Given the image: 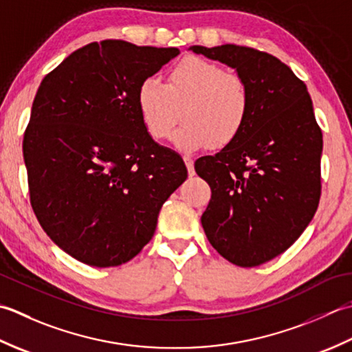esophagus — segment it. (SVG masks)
Masks as SVG:
<instances>
[{"mask_svg": "<svg viewBox=\"0 0 352 352\" xmlns=\"http://www.w3.org/2000/svg\"><path fill=\"white\" fill-rule=\"evenodd\" d=\"M184 161H185L186 168H188V175L190 176H195V161H192V157L184 156Z\"/></svg>", "mask_w": 352, "mask_h": 352, "instance_id": "1", "label": "esophagus"}]
</instances>
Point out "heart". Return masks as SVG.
<instances>
[{
    "mask_svg": "<svg viewBox=\"0 0 352 352\" xmlns=\"http://www.w3.org/2000/svg\"><path fill=\"white\" fill-rule=\"evenodd\" d=\"M136 107L155 140L170 135L181 107L182 126L173 133L179 150L225 147L245 129L250 113V89L240 76L202 57H185L170 69L167 82L147 77L136 89Z\"/></svg>",
    "mask_w": 352,
    "mask_h": 352,
    "instance_id": "heart-1",
    "label": "heart"
}]
</instances>
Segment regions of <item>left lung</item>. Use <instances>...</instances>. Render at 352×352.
I'll return each instance as SVG.
<instances>
[{
  "mask_svg": "<svg viewBox=\"0 0 352 352\" xmlns=\"http://www.w3.org/2000/svg\"><path fill=\"white\" fill-rule=\"evenodd\" d=\"M190 50L234 68L250 89L243 132L195 168L211 186L200 220L212 248L235 266H260L289 249L318 210L324 141L311 97L272 54L234 44Z\"/></svg>",
  "mask_w": 352,
  "mask_h": 352,
  "instance_id": "left-lung-1",
  "label": "left lung"
}]
</instances>
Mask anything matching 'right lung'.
<instances>
[{
  "label": "right lung",
  "instance_id": "add662e5",
  "mask_svg": "<svg viewBox=\"0 0 352 352\" xmlns=\"http://www.w3.org/2000/svg\"><path fill=\"white\" fill-rule=\"evenodd\" d=\"M177 54L92 42L41 82L23 141L30 204L50 239L78 261L132 260L186 179L182 157L156 144L135 102L140 83Z\"/></svg>",
  "mask_w": 352,
  "mask_h": 352
}]
</instances>
